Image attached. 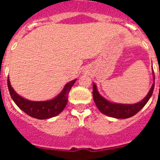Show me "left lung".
Masks as SVG:
<instances>
[{
  "instance_id": "left-lung-1",
  "label": "left lung",
  "mask_w": 160,
  "mask_h": 160,
  "mask_svg": "<svg viewBox=\"0 0 160 160\" xmlns=\"http://www.w3.org/2000/svg\"><path fill=\"white\" fill-rule=\"evenodd\" d=\"M153 78L155 79V74L153 75ZM155 82L152 86V88L150 89L148 94L142 101L135 104H120L111 102L104 98L98 91L96 85L93 83V98L96 106L102 114L115 118H128L134 116L146 105L150 98L152 97Z\"/></svg>"
}]
</instances>
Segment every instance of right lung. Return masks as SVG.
Returning <instances> with one entry per match:
<instances>
[{
    "label": "right lung",
    "instance_id": "1",
    "mask_svg": "<svg viewBox=\"0 0 160 160\" xmlns=\"http://www.w3.org/2000/svg\"><path fill=\"white\" fill-rule=\"evenodd\" d=\"M76 79L66 84L62 91L54 98L48 101L35 102L25 99L18 95L12 89L8 78V88L11 98L16 105L28 115L38 119H47L52 117L57 116L64 110L67 104L68 94L70 89L75 82Z\"/></svg>",
    "mask_w": 160,
    "mask_h": 160
}]
</instances>
